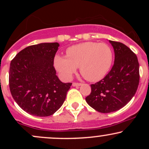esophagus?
Returning <instances> with one entry per match:
<instances>
[{
    "label": "esophagus",
    "instance_id": "34e87169",
    "mask_svg": "<svg viewBox=\"0 0 149 149\" xmlns=\"http://www.w3.org/2000/svg\"><path fill=\"white\" fill-rule=\"evenodd\" d=\"M81 85H82L81 83H73V84H72L73 87H79Z\"/></svg>",
    "mask_w": 149,
    "mask_h": 149
}]
</instances>
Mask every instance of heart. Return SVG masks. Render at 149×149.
Here are the masks:
<instances>
[{"label":"heart","instance_id":"heart-1","mask_svg":"<svg viewBox=\"0 0 149 149\" xmlns=\"http://www.w3.org/2000/svg\"><path fill=\"white\" fill-rule=\"evenodd\" d=\"M66 57L57 55L54 67L65 80H70L80 67V72L86 80L97 82L103 79L110 71L113 63L112 49L107 44L85 42L66 49Z\"/></svg>","mask_w":149,"mask_h":149}]
</instances>
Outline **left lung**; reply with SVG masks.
Listing matches in <instances>:
<instances>
[{
	"label": "left lung",
	"mask_w": 149,
	"mask_h": 149,
	"mask_svg": "<svg viewBox=\"0 0 149 149\" xmlns=\"http://www.w3.org/2000/svg\"><path fill=\"white\" fill-rule=\"evenodd\" d=\"M115 53L111 70L91 85L87 103L98 112L107 113L122 109L136 93L139 83V64L136 54L123 43L109 40Z\"/></svg>",
	"instance_id": "left-lung-1"
}]
</instances>
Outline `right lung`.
I'll use <instances>...</instances> for the list:
<instances>
[{"label": "right lung", "instance_id": "right-lung-1", "mask_svg": "<svg viewBox=\"0 0 149 149\" xmlns=\"http://www.w3.org/2000/svg\"><path fill=\"white\" fill-rule=\"evenodd\" d=\"M58 42L29 46L11 61L9 85L16 103L32 116L52 115L62 106L72 83H62L54 69Z\"/></svg>", "mask_w": 149, "mask_h": 149}]
</instances>
